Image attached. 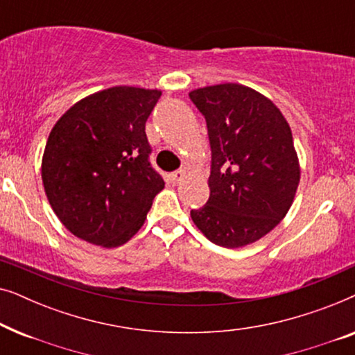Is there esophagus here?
<instances>
[{
	"label": "esophagus",
	"instance_id": "esophagus-1",
	"mask_svg": "<svg viewBox=\"0 0 355 355\" xmlns=\"http://www.w3.org/2000/svg\"><path fill=\"white\" fill-rule=\"evenodd\" d=\"M169 178H171V181L174 184H179L184 178H186V171H184V169H178V171H174V173L169 174Z\"/></svg>",
	"mask_w": 355,
	"mask_h": 355
}]
</instances>
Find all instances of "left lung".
Wrapping results in <instances>:
<instances>
[{
	"mask_svg": "<svg viewBox=\"0 0 355 355\" xmlns=\"http://www.w3.org/2000/svg\"><path fill=\"white\" fill-rule=\"evenodd\" d=\"M211 147L210 198L192 210L193 225L213 244L237 249L278 226L300 181L288 121L250 87L220 84L192 90Z\"/></svg>",
	"mask_w": 355,
	"mask_h": 355,
	"instance_id": "8db88e82",
	"label": "left lung"
}]
</instances>
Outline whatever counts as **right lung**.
I'll return each mask as SVG.
<instances>
[{
  "label": "right lung",
  "mask_w": 355,
  "mask_h": 355,
  "mask_svg": "<svg viewBox=\"0 0 355 355\" xmlns=\"http://www.w3.org/2000/svg\"><path fill=\"white\" fill-rule=\"evenodd\" d=\"M162 90L111 87L72 105L42 158L48 202L67 231L101 247L137 232L164 181L152 168L145 123Z\"/></svg>",
  "instance_id": "1"
}]
</instances>
